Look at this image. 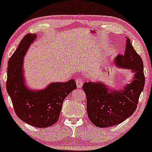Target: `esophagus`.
<instances>
[{"mask_svg":"<svg viewBox=\"0 0 152 152\" xmlns=\"http://www.w3.org/2000/svg\"><path fill=\"white\" fill-rule=\"evenodd\" d=\"M76 83H77V87L81 88L83 84V80L82 78H77V79L76 80Z\"/></svg>","mask_w":152,"mask_h":152,"instance_id":"esophagus-1","label":"esophagus"}]
</instances>
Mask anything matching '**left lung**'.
<instances>
[{
	"mask_svg": "<svg viewBox=\"0 0 152 152\" xmlns=\"http://www.w3.org/2000/svg\"><path fill=\"white\" fill-rule=\"evenodd\" d=\"M115 62L135 72L133 81L123 91H109L100 83H85L83 86L87 98L88 116L91 122L99 128L119 125L133 115L144 87L143 61L129 38H127L125 53L117 55Z\"/></svg>",
	"mask_w": 152,
	"mask_h": 152,
	"instance_id": "1",
	"label": "left lung"
}]
</instances>
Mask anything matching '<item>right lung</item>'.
I'll return each mask as SVG.
<instances>
[{"instance_id": "obj_1", "label": "right lung", "mask_w": 152, "mask_h": 152, "mask_svg": "<svg viewBox=\"0 0 152 152\" xmlns=\"http://www.w3.org/2000/svg\"><path fill=\"white\" fill-rule=\"evenodd\" d=\"M36 35L27 34L9 60L6 90L16 115L20 120L35 128H47L58 121L65 98L77 88L73 79L66 83H53L45 89L32 91L23 79V57Z\"/></svg>"}]
</instances>
